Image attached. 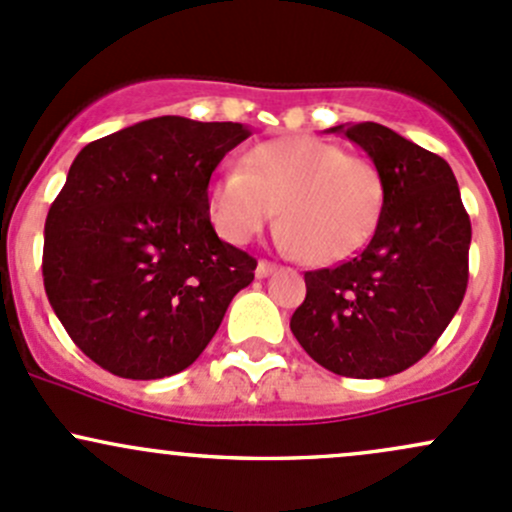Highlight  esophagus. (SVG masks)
<instances>
[{"label": "esophagus", "instance_id": "34e87169", "mask_svg": "<svg viewBox=\"0 0 512 512\" xmlns=\"http://www.w3.org/2000/svg\"><path fill=\"white\" fill-rule=\"evenodd\" d=\"M277 270H279V267L274 265V262L260 260V262H257V270H255V274H257V277H260V279H265V277H270V274H274Z\"/></svg>", "mask_w": 512, "mask_h": 512}]
</instances>
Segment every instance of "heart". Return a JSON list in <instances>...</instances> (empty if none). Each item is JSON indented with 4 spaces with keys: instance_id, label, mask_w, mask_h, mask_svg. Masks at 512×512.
Returning a JSON list of instances; mask_svg holds the SVG:
<instances>
[{
    "instance_id": "heart-1",
    "label": "heart",
    "mask_w": 512,
    "mask_h": 512,
    "mask_svg": "<svg viewBox=\"0 0 512 512\" xmlns=\"http://www.w3.org/2000/svg\"><path fill=\"white\" fill-rule=\"evenodd\" d=\"M385 206V181L365 157L316 137L252 147L240 169L213 176L206 208L228 242L247 245L272 225L279 245L309 265H336L368 245Z\"/></svg>"
}]
</instances>
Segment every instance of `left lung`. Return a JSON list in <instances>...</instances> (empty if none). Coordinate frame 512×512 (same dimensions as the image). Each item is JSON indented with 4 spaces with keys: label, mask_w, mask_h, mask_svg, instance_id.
I'll list each match as a JSON object with an SVG mask.
<instances>
[{
    "label": "left lung",
    "mask_w": 512,
    "mask_h": 512,
    "mask_svg": "<svg viewBox=\"0 0 512 512\" xmlns=\"http://www.w3.org/2000/svg\"><path fill=\"white\" fill-rule=\"evenodd\" d=\"M380 169L385 206L358 257L306 272L292 333L326 370L387 378L429 353L469 282L471 220L451 166L378 122L338 125Z\"/></svg>",
    "instance_id": "left-lung-1"
}]
</instances>
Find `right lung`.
<instances>
[{
	"label": "right lung",
	"mask_w": 512,
	"mask_h": 512,
	"mask_svg": "<svg viewBox=\"0 0 512 512\" xmlns=\"http://www.w3.org/2000/svg\"><path fill=\"white\" fill-rule=\"evenodd\" d=\"M240 122L164 115L78 152L46 215L43 287L90 360L129 380L186 370L257 260L223 242L206 188L250 137Z\"/></svg>",
	"instance_id": "1"
}]
</instances>
